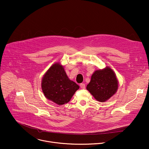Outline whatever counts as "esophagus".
<instances>
[{
  "label": "esophagus",
  "instance_id": "obj_1",
  "mask_svg": "<svg viewBox=\"0 0 149 149\" xmlns=\"http://www.w3.org/2000/svg\"><path fill=\"white\" fill-rule=\"evenodd\" d=\"M80 87L81 88H83V89L85 88H86V85H85V84H84V83H81V84H80Z\"/></svg>",
  "mask_w": 149,
  "mask_h": 149
}]
</instances>
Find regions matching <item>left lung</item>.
Returning a JSON list of instances; mask_svg holds the SVG:
<instances>
[{
  "label": "left lung",
  "instance_id": "left-lung-1",
  "mask_svg": "<svg viewBox=\"0 0 149 149\" xmlns=\"http://www.w3.org/2000/svg\"><path fill=\"white\" fill-rule=\"evenodd\" d=\"M118 83L116 77L110 68L97 70L91 76L87 90L97 101L103 102L116 92Z\"/></svg>",
  "mask_w": 149,
  "mask_h": 149
}]
</instances>
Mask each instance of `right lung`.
Listing matches in <instances>:
<instances>
[{
	"label": "right lung",
	"mask_w": 149,
	"mask_h": 149,
	"mask_svg": "<svg viewBox=\"0 0 149 149\" xmlns=\"http://www.w3.org/2000/svg\"><path fill=\"white\" fill-rule=\"evenodd\" d=\"M42 88L47 99L59 105L69 102L79 86L71 81L59 63L53 64L44 75Z\"/></svg>",
	"instance_id": "add662e5"
}]
</instances>
